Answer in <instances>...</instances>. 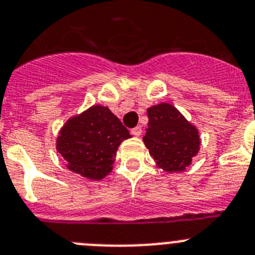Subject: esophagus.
<instances>
[{"label": "esophagus", "mask_w": 255, "mask_h": 255, "mask_svg": "<svg viewBox=\"0 0 255 255\" xmlns=\"http://www.w3.org/2000/svg\"><path fill=\"white\" fill-rule=\"evenodd\" d=\"M130 133H132V134L134 135V137H139V135H141V133H142V128L141 127L133 128V129L130 130Z\"/></svg>", "instance_id": "34e87169"}]
</instances>
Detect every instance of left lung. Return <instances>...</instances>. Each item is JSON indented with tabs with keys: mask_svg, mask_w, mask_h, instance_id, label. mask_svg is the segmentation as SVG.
<instances>
[{
	"mask_svg": "<svg viewBox=\"0 0 255 255\" xmlns=\"http://www.w3.org/2000/svg\"><path fill=\"white\" fill-rule=\"evenodd\" d=\"M147 116L143 142L157 167L168 173L186 170L200 151L199 129L170 103L149 107Z\"/></svg>",
	"mask_w": 255,
	"mask_h": 255,
	"instance_id": "left-lung-1",
	"label": "left lung"
}]
</instances>
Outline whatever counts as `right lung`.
Listing matches in <instances>:
<instances>
[{
	"label": "right lung",
	"mask_w": 255,
	"mask_h": 255,
	"mask_svg": "<svg viewBox=\"0 0 255 255\" xmlns=\"http://www.w3.org/2000/svg\"><path fill=\"white\" fill-rule=\"evenodd\" d=\"M130 137L108 107L97 104L66 121L56 137V149L71 172L102 180L113 170L118 146Z\"/></svg>",
	"instance_id": "1"
}]
</instances>
